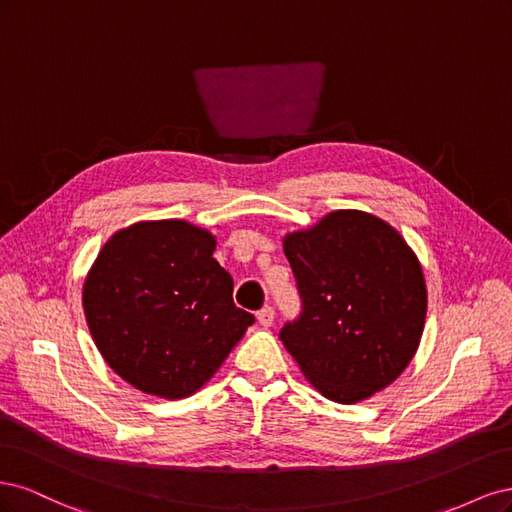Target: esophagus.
Returning <instances> with one entry per match:
<instances>
[{
  "instance_id": "34e87169",
  "label": "esophagus",
  "mask_w": 512,
  "mask_h": 512,
  "mask_svg": "<svg viewBox=\"0 0 512 512\" xmlns=\"http://www.w3.org/2000/svg\"><path fill=\"white\" fill-rule=\"evenodd\" d=\"M256 316H258V322L262 324V327H271L273 318H275V309L271 305H267V307H262Z\"/></svg>"
}]
</instances>
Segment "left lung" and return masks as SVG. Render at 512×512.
Returning <instances> with one entry per match:
<instances>
[{"mask_svg":"<svg viewBox=\"0 0 512 512\" xmlns=\"http://www.w3.org/2000/svg\"><path fill=\"white\" fill-rule=\"evenodd\" d=\"M301 314L280 339L303 376L337 404L386 389L421 342L427 290L399 232L363 211H333L284 237Z\"/></svg>","mask_w":512,"mask_h":512,"instance_id":"8db88e82","label":"left lung"}]
</instances>
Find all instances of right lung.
Here are the masks:
<instances>
[{
  "mask_svg": "<svg viewBox=\"0 0 512 512\" xmlns=\"http://www.w3.org/2000/svg\"><path fill=\"white\" fill-rule=\"evenodd\" d=\"M215 237L183 220L138 222L106 241L83 307L104 361L138 391L196 393L254 316L232 301V277L213 258Z\"/></svg>",
  "mask_w": 512,
  "mask_h": 512,
  "instance_id": "obj_1",
  "label": "right lung"
}]
</instances>
